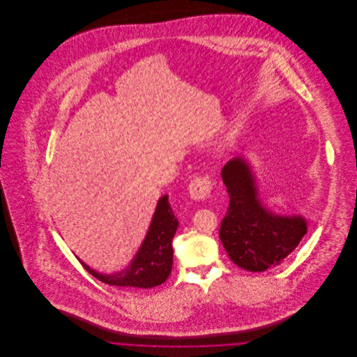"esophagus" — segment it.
<instances>
[{"label": "esophagus", "instance_id": "34e87169", "mask_svg": "<svg viewBox=\"0 0 357 357\" xmlns=\"http://www.w3.org/2000/svg\"><path fill=\"white\" fill-rule=\"evenodd\" d=\"M213 190V179L208 175H201L192 178L188 186V192L191 199L194 201H204Z\"/></svg>", "mask_w": 357, "mask_h": 357}]
</instances>
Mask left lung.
<instances>
[{
  "mask_svg": "<svg viewBox=\"0 0 357 357\" xmlns=\"http://www.w3.org/2000/svg\"><path fill=\"white\" fill-rule=\"evenodd\" d=\"M221 176L230 201L220 238L230 259L249 272L282 264L305 236V220L280 217L264 208L252 171L242 159L227 162Z\"/></svg>",
  "mask_w": 357,
  "mask_h": 357,
  "instance_id": "obj_1",
  "label": "left lung"
}]
</instances>
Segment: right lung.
<instances>
[{
	"label": "right lung",
	"instance_id": "obj_1",
	"mask_svg": "<svg viewBox=\"0 0 357 357\" xmlns=\"http://www.w3.org/2000/svg\"><path fill=\"white\" fill-rule=\"evenodd\" d=\"M176 229L178 220L171 210L167 195H165L158 202L151 226L143 245L126 271L104 275L89 269L84 262L79 261L86 272L104 284L116 288H153L163 284L170 275L172 269L171 241Z\"/></svg>",
	"mask_w": 357,
	"mask_h": 357
}]
</instances>
